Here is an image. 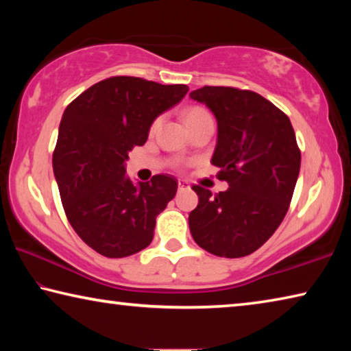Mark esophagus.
Here are the masks:
<instances>
[{
  "instance_id": "esophagus-1",
  "label": "esophagus",
  "mask_w": 351,
  "mask_h": 351,
  "mask_svg": "<svg viewBox=\"0 0 351 351\" xmlns=\"http://www.w3.org/2000/svg\"><path fill=\"white\" fill-rule=\"evenodd\" d=\"M187 189H190L187 181H182V180L178 181V190H180V192H182V190H187Z\"/></svg>"
}]
</instances>
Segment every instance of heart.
<instances>
[{
  "label": "heart",
  "mask_w": 351,
  "mask_h": 351,
  "mask_svg": "<svg viewBox=\"0 0 351 351\" xmlns=\"http://www.w3.org/2000/svg\"><path fill=\"white\" fill-rule=\"evenodd\" d=\"M206 116H210V114H209V112H207L204 108H201V106H190V108H187L186 111H184V114H182L184 122H186V125H187V123H190V122L198 121V119L206 117ZM159 122H161V119H156V121L153 122L152 130L156 128V127L159 125Z\"/></svg>",
  "instance_id": "heart-1"
}]
</instances>
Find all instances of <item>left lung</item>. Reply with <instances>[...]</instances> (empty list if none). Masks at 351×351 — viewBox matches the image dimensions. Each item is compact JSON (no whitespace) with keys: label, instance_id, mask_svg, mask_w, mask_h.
Listing matches in <instances>:
<instances>
[{"label":"left lung","instance_id":"1","mask_svg":"<svg viewBox=\"0 0 351 351\" xmlns=\"http://www.w3.org/2000/svg\"><path fill=\"white\" fill-rule=\"evenodd\" d=\"M190 97L218 122L212 164L226 192L192 186L198 206L189 215L199 247L239 258L265 245L283 221L300 170V148L289 117L260 94L232 86H203Z\"/></svg>","mask_w":351,"mask_h":351}]
</instances>
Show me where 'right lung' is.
Instances as JSON below:
<instances>
[{"label": "right lung", "instance_id": "1", "mask_svg": "<svg viewBox=\"0 0 351 351\" xmlns=\"http://www.w3.org/2000/svg\"><path fill=\"white\" fill-rule=\"evenodd\" d=\"M187 91V85L116 75L64 110L52 154L62 204L77 235L104 257H128L150 245L156 217L176 195L171 175L134 186L125 162L128 152L145 144L154 119Z\"/></svg>", "mask_w": 351, "mask_h": 351}]
</instances>
